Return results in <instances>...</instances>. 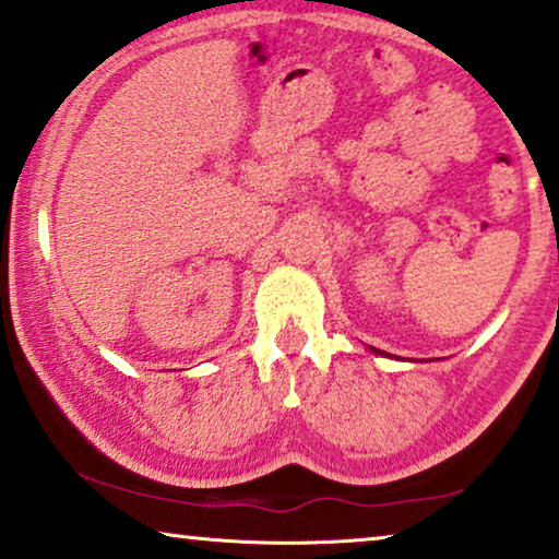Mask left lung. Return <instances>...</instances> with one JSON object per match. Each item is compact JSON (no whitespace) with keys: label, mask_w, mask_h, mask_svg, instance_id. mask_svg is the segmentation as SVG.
<instances>
[{"label":"left lung","mask_w":559,"mask_h":559,"mask_svg":"<svg viewBox=\"0 0 559 559\" xmlns=\"http://www.w3.org/2000/svg\"><path fill=\"white\" fill-rule=\"evenodd\" d=\"M369 352H374V355H382V357H388V352H380V349H374V347H369Z\"/></svg>","instance_id":"1"}]
</instances>
